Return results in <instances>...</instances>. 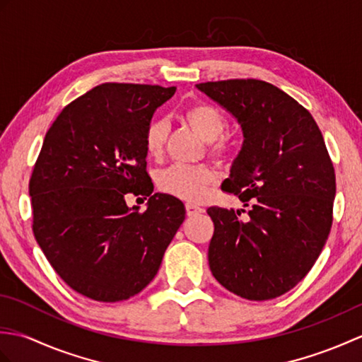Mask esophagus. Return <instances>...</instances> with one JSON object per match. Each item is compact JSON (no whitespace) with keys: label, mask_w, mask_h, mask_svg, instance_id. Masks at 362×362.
I'll use <instances>...</instances> for the list:
<instances>
[{"label":"esophagus","mask_w":362,"mask_h":362,"mask_svg":"<svg viewBox=\"0 0 362 362\" xmlns=\"http://www.w3.org/2000/svg\"><path fill=\"white\" fill-rule=\"evenodd\" d=\"M185 209H187V214H188V216H197V214L204 213L202 206H197V205H194V204H187Z\"/></svg>","instance_id":"obj_1"}]
</instances>
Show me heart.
I'll return each instance as SVG.
<instances>
[{
    "instance_id": "heart-1",
    "label": "heart",
    "mask_w": 362,
    "mask_h": 362,
    "mask_svg": "<svg viewBox=\"0 0 362 362\" xmlns=\"http://www.w3.org/2000/svg\"><path fill=\"white\" fill-rule=\"evenodd\" d=\"M183 118L204 140L210 144V151L218 157H226L232 151L230 138L222 135L227 127V119L218 107L209 103L191 104L183 110ZM168 136V122L156 118L148 122L144 129V149L152 158L161 157L165 151ZM214 180V173L205 165H182L168 166L157 174L158 188L165 193L183 201H199L202 199L206 187Z\"/></svg>"
}]
</instances>
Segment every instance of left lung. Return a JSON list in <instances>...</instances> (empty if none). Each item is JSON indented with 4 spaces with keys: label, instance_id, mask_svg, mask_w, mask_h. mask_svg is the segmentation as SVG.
Segmentation results:
<instances>
[{
    "label": "left lung",
    "instance_id": "obj_1",
    "mask_svg": "<svg viewBox=\"0 0 362 362\" xmlns=\"http://www.w3.org/2000/svg\"><path fill=\"white\" fill-rule=\"evenodd\" d=\"M196 87L233 115L244 136L222 189L249 206L247 216L206 210L214 224L211 274L243 298H275L311 271L332 228L336 177L324 136L303 105L269 82Z\"/></svg>",
    "mask_w": 362,
    "mask_h": 362
}]
</instances>
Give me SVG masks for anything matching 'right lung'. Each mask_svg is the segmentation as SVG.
Here are the masks:
<instances>
[{
	"label": "right lung",
	"instance_id": "add662e5",
	"mask_svg": "<svg viewBox=\"0 0 362 362\" xmlns=\"http://www.w3.org/2000/svg\"><path fill=\"white\" fill-rule=\"evenodd\" d=\"M175 87L103 83L52 122L29 182L34 236L68 286L98 302H119L157 275L185 206L152 194L144 129ZM129 194L148 209L127 206Z\"/></svg>",
	"mask_w": 362,
	"mask_h": 362
}]
</instances>
